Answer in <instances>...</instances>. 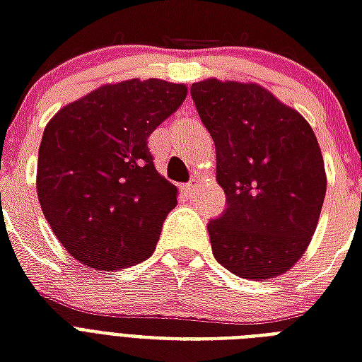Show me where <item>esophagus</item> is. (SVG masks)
I'll return each mask as SVG.
<instances>
[{
    "label": "esophagus",
    "instance_id": "obj_1",
    "mask_svg": "<svg viewBox=\"0 0 362 362\" xmlns=\"http://www.w3.org/2000/svg\"><path fill=\"white\" fill-rule=\"evenodd\" d=\"M195 187H197L195 180H189V182H187V184H184V186H182V192L187 193V195H192V193L195 192Z\"/></svg>",
    "mask_w": 362,
    "mask_h": 362
}]
</instances>
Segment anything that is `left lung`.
<instances>
[{
    "mask_svg": "<svg viewBox=\"0 0 362 362\" xmlns=\"http://www.w3.org/2000/svg\"><path fill=\"white\" fill-rule=\"evenodd\" d=\"M216 144L227 209L209 221L216 261L247 280L284 274L303 257L327 192L310 124L264 88L218 78L192 84Z\"/></svg>",
    "mask_w": 362,
    "mask_h": 362,
    "instance_id": "8db88e82",
    "label": "left lung"
}]
</instances>
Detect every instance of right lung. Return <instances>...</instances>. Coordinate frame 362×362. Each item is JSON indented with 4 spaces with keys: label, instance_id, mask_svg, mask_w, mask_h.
Segmentation results:
<instances>
[{
    "label": "right lung",
    "instance_id": "obj_1",
    "mask_svg": "<svg viewBox=\"0 0 362 362\" xmlns=\"http://www.w3.org/2000/svg\"><path fill=\"white\" fill-rule=\"evenodd\" d=\"M184 84L125 81L67 105L39 146L37 195L65 250L98 270H118L153 253L176 206L148 136L184 103Z\"/></svg>",
    "mask_w": 362,
    "mask_h": 362
}]
</instances>
